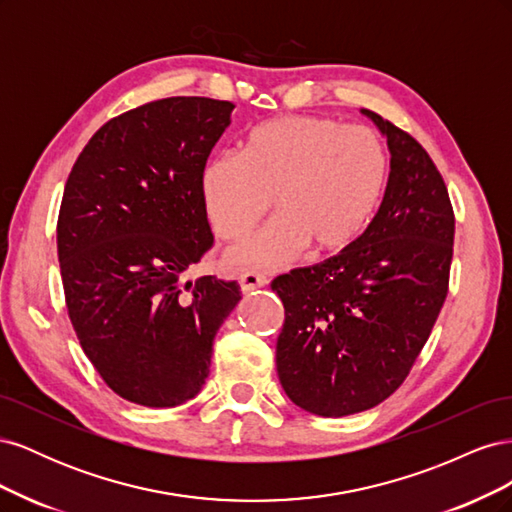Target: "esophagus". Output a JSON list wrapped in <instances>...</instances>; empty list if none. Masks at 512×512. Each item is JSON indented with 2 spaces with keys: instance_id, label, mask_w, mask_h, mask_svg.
<instances>
[{
  "instance_id": "34e87169",
  "label": "esophagus",
  "mask_w": 512,
  "mask_h": 512,
  "mask_svg": "<svg viewBox=\"0 0 512 512\" xmlns=\"http://www.w3.org/2000/svg\"><path fill=\"white\" fill-rule=\"evenodd\" d=\"M239 284H241L243 292H252L256 288L267 286V277L262 275V273H258V271H245L239 277Z\"/></svg>"
}]
</instances>
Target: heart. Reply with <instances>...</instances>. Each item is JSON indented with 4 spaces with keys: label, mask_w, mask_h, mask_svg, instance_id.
Segmentation results:
<instances>
[{
    "label": "heart",
    "mask_w": 512,
    "mask_h": 512,
    "mask_svg": "<svg viewBox=\"0 0 512 512\" xmlns=\"http://www.w3.org/2000/svg\"><path fill=\"white\" fill-rule=\"evenodd\" d=\"M389 153L363 126L329 117L286 115L260 123L241 153L213 156L200 177L207 218L222 239L245 235L262 215L280 211L228 252L232 265H280L307 243L333 254L359 239L380 207Z\"/></svg>",
    "instance_id": "heart-1"
}]
</instances>
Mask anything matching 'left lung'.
<instances>
[{"label": "left lung", "mask_w": 512, "mask_h": 512, "mask_svg": "<svg viewBox=\"0 0 512 512\" xmlns=\"http://www.w3.org/2000/svg\"><path fill=\"white\" fill-rule=\"evenodd\" d=\"M386 134L391 175L367 230L342 254L275 277L284 303L277 376L299 408L348 416L408 378L438 320L451 275L455 213L414 136L363 111Z\"/></svg>", "instance_id": "left-lung-1"}]
</instances>
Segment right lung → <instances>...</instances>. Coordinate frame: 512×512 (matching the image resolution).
<instances>
[{"instance_id": "right-lung-1", "label": "right lung", "mask_w": 512, "mask_h": 512, "mask_svg": "<svg viewBox=\"0 0 512 512\" xmlns=\"http://www.w3.org/2000/svg\"><path fill=\"white\" fill-rule=\"evenodd\" d=\"M235 104L153 100L106 121L76 158L57 218L68 316L108 389L147 408L192 399L241 299L215 275L183 282L213 245L200 177Z\"/></svg>"}]
</instances>
